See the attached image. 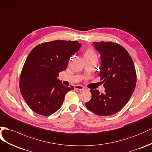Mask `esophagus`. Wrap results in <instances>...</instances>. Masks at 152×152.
<instances>
[{
	"instance_id": "34e87169",
	"label": "esophagus",
	"mask_w": 152,
	"mask_h": 152,
	"mask_svg": "<svg viewBox=\"0 0 152 152\" xmlns=\"http://www.w3.org/2000/svg\"><path fill=\"white\" fill-rule=\"evenodd\" d=\"M75 88V89H76V90H79V91H85V89H86V88L85 87L81 86V85H76Z\"/></svg>"
}]
</instances>
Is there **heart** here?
Here are the masks:
<instances>
[{
  "label": "heart",
  "mask_w": 152,
  "mask_h": 152,
  "mask_svg": "<svg viewBox=\"0 0 152 152\" xmlns=\"http://www.w3.org/2000/svg\"><path fill=\"white\" fill-rule=\"evenodd\" d=\"M94 55H96V53L94 52V50H93L92 48H88L85 53L84 56H85V58H88V57H91V56H94Z\"/></svg>",
  "instance_id": "obj_1"
}]
</instances>
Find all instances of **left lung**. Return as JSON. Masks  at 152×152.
Instances as JSON below:
<instances>
[{
	"label": "left lung",
	"mask_w": 152,
	"mask_h": 152,
	"mask_svg": "<svg viewBox=\"0 0 152 152\" xmlns=\"http://www.w3.org/2000/svg\"><path fill=\"white\" fill-rule=\"evenodd\" d=\"M101 55L99 75L105 88L104 93L91 90L88 110L98 115H112L128 103L135 90L137 75L130 55L123 46L112 42H94Z\"/></svg>",
	"instance_id": "8db88e82"
}]
</instances>
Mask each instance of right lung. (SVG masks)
<instances>
[{"label":"right lung","mask_w":152,"mask_h":152,"mask_svg":"<svg viewBox=\"0 0 152 152\" xmlns=\"http://www.w3.org/2000/svg\"><path fill=\"white\" fill-rule=\"evenodd\" d=\"M81 45L76 41L58 40L39 44L29 54L19 86L23 98L37 114H54L61 107L65 95L75 88L65 87L57 77L66 69L71 56Z\"/></svg>","instance_id":"obj_1"}]
</instances>
